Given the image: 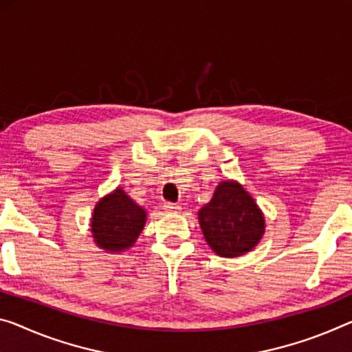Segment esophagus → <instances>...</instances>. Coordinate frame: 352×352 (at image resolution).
I'll list each match as a JSON object with an SVG mask.
<instances>
[{"instance_id":"1","label":"esophagus","mask_w":352,"mask_h":352,"mask_svg":"<svg viewBox=\"0 0 352 352\" xmlns=\"http://www.w3.org/2000/svg\"><path fill=\"white\" fill-rule=\"evenodd\" d=\"M164 209H165V212H179V206H177V204H173V203H165L164 204Z\"/></svg>"}]
</instances>
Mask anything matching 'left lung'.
Masks as SVG:
<instances>
[{"label":"left lung","instance_id":"obj_1","mask_svg":"<svg viewBox=\"0 0 352 352\" xmlns=\"http://www.w3.org/2000/svg\"><path fill=\"white\" fill-rule=\"evenodd\" d=\"M208 245L221 258L245 255L258 245L266 220L255 199L237 181H221L210 201L198 210Z\"/></svg>","mask_w":352,"mask_h":352}]
</instances>
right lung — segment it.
Listing matches in <instances>:
<instances>
[{
    "label": "right lung",
    "mask_w": 352,
    "mask_h": 352,
    "mask_svg": "<svg viewBox=\"0 0 352 352\" xmlns=\"http://www.w3.org/2000/svg\"><path fill=\"white\" fill-rule=\"evenodd\" d=\"M148 212L121 187L96 203L91 232L96 245L108 253H121L133 247L146 225Z\"/></svg>",
    "instance_id": "right-lung-1"
}]
</instances>
